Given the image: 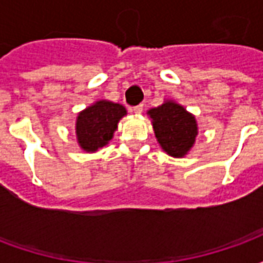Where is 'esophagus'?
<instances>
[{
  "label": "esophagus",
  "instance_id": "34e87169",
  "mask_svg": "<svg viewBox=\"0 0 263 263\" xmlns=\"http://www.w3.org/2000/svg\"><path fill=\"white\" fill-rule=\"evenodd\" d=\"M132 111H134L135 114H141V112L143 111V104H139V105H137V107H134Z\"/></svg>",
  "mask_w": 263,
  "mask_h": 263
}]
</instances>
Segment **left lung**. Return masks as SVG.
Segmentation results:
<instances>
[{
	"mask_svg": "<svg viewBox=\"0 0 263 263\" xmlns=\"http://www.w3.org/2000/svg\"><path fill=\"white\" fill-rule=\"evenodd\" d=\"M158 142L171 156L182 158L193 146L197 124L192 114L176 103L162 104L149 109Z\"/></svg>",
	"mask_w": 263,
	"mask_h": 263,
	"instance_id": "8db88e82",
	"label": "left lung"
}]
</instances>
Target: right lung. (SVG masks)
Instances as JSON below:
<instances>
[{"label": "right lung", "mask_w": 263, "mask_h": 263, "mask_svg": "<svg viewBox=\"0 0 263 263\" xmlns=\"http://www.w3.org/2000/svg\"><path fill=\"white\" fill-rule=\"evenodd\" d=\"M126 114L121 104L98 101L81 111L76 122V134L80 146L87 152L103 148L112 138L118 121Z\"/></svg>", "instance_id": "add662e5"}]
</instances>
